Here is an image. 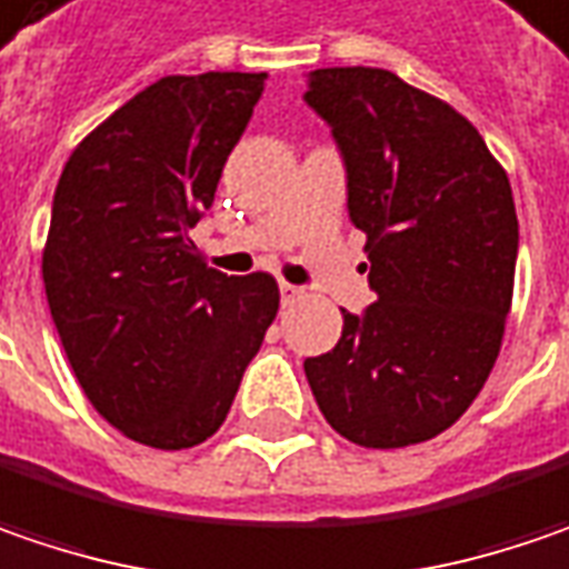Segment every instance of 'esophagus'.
I'll list each match as a JSON object with an SVG mask.
<instances>
[{
    "instance_id": "1",
    "label": "esophagus",
    "mask_w": 569,
    "mask_h": 569,
    "mask_svg": "<svg viewBox=\"0 0 569 569\" xmlns=\"http://www.w3.org/2000/svg\"><path fill=\"white\" fill-rule=\"evenodd\" d=\"M278 291H281V303H284V307H291V303H298V300L303 298V288L291 284V281H281Z\"/></svg>"
}]
</instances>
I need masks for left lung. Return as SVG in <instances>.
I'll return each mask as SVG.
<instances>
[{
	"label": "left lung",
	"instance_id": "obj_1",
	"mask_svg": "<svg viewBox=\"0 0 569 569\" xmlns=\"http://www.w3.org/2000/svg\"><path fill=\"white\" fill-rule=\"evenodd\" d=\"M307 101L349 169L378 300L303 371L327 422L361 448H407L455 426L497 365L519 220L480 130L390 70L310 72Z\"/></svg>",
	"mask_w": 569,
	"mask_h": 569
}]
</instances>
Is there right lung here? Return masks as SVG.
I'll list each match as a JSON object with an SVG mask.
<instances>
[{
    "label": "right lung",
    "instance_id": "add662e5",
    "mask_svg": "<svg viewBox=\"0 0 569 569\" xmlns=\"http://www.w3.org/2000/svg\"><path fill=\"white\" fill-rule=\"evenodd\" d=\"M262 79L162 76L79 140L57 182L41 274L63 352L99 416L159 451L220 429L278 313L269 271L223 274L188 237Z\"/></svg>",
    "mask_w": 569,
    "mask_h": 569
}]
</instances>
